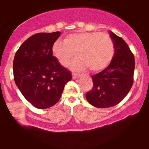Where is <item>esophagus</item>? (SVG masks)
I'll use <instances>...</instances> for the list:
<instances>
[{
	"mask_svg": "<svg viewBox=\"0 0 149 149\" xmlns=\"http://www.w3.org/2000/svg\"><path fill=\"white\" fill-rule=\"evenodd\" d=\"M73 79H76V78H78L80 77V74H76V73H73L72 75Z\"/></svg>",
	"mask_w": 149,
	"mask_h": 149,
	"instance_id": "obj_1",
	"label": "esophagus"
}]
</instances>
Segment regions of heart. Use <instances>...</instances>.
<instances>
[{
  "label": "heart",
  "instance_id": "obj_1",
  "mask_svg": "<svg viewBox=\"0 0 149 149\" xmlns=\"http://www.w3.org/2000/svg\"><path fill=\"white\" fill-rule=\"evenodd\" d=\"M52 52L63 66H68L76 53L78 57L71 65L73 71L89 67L92 71H100L111 62L115 46L111 38L107 33L78 32L66 36L64 42H54Z\"/></svg>",
  "mask_w": 149,
  "mask_h": 149
}]
</instances>
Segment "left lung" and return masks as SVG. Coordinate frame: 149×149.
I'll return each mask as SVG.
<instances>
[{
    "mask_svg": "<svg viewBox=\"0 0 149 149\" xmlns=\"http://www.w3.org/2000/svg\"><path fill=\"white\" fill-rule=\"evenodd\" d=\"M110 36L115 46V54L108 67L92 76L93 87L86 93L87 100L97 108H109L121 102L133 85L134 57L122 38L113 32Z\"/></svg>",
    "mask_w": 149,
    "mask_h": 149,
    "instance_id": "left-lung-1",
    "label": "left lung"
}]
</instances>
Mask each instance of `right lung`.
<instances>
[{
  "label": "right lung",
  "instance_id": "1",
  "mask_svg": "<svg viewBox=\"0 0 149 149\" xmlns=\"http://www.w3.org/2000/svg\"><path fill=\"white\" fill-rule=\"evenodd\" d=\"M60 34L59 31L34 34L15 54V82L26 100L37 109L57 104L65 85L72 78L71 71L52 55V46Z\"/></svg>",
  "mask_w": 149,
  "mask_h": 149
}]
</instances>
